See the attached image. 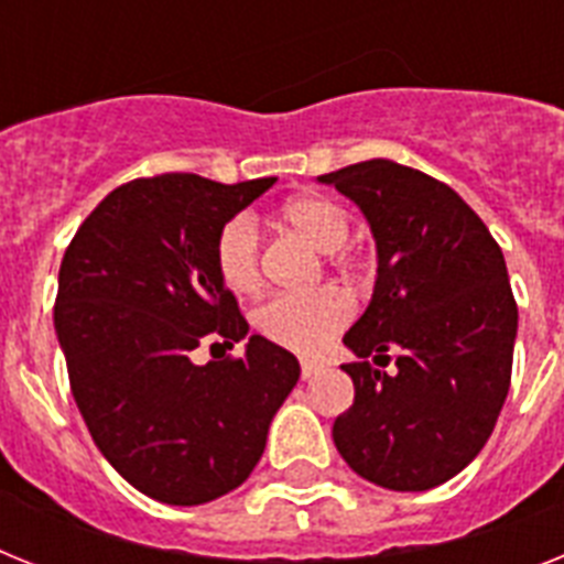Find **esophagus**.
<instances>
[{"label":"esophagus","mask_w":564,"mask_h":564,"mask_svg":"<svg viewBox=\"0 0 564 564\" xmlns=\"http://www.w3.org/2000/svg\"><path fill=\"white\" fill-rule=\"evenodd\" d=\"M319 369H323V366H319L316 360H302V377H305V380H311Z\"/></svg>","instance_id":"esophagus-1"}]
</instances>
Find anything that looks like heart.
<instances>
[{"label":"heart","mask_w":564,"mask_h":564,"mask_svg":"<svg viewBox=\"0 0 564 564\" xmlns=\"http://www.w3.org/2000/svg\"><path fill=\"white\" fill-rule=\"evenodd\" d=\"M282 221L325 253L343 248L351 232L343 204L323 193L296 195L282 204ZM213 262L227 291L253 293L259 288V230L250 213H236L221 225L213 245ZM351 316V293L337 285H325L311 293H276L264 300L253 311V328L273 346L311 357L323 351L328 339L343 332Z\"/></svg>","instance_id":"heart-1"}]
</instances>
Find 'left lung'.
I'll return each instance as SVG.
<instances>
[{
    "label": "left lung",
    "mask_w": 564,
    "mask_h": 564,
    "mask_svg": "<svg viewBox=\"0 0 564 564\" xmlns=\"http://www.w3.org/2000/svg\"><path fill=\"white\" fill-rule=\"evenodd\" d=\"M316 181L360 207L377 245L369 308L343 337L360 360L343 366L355 403L334 444L377 487L432 490L481 453L510 389L519 308L505 256L469 204L421 170L375 158ZM389 350L395 369L375 370L368 357L388 365Z\"/></svg>",
    "instance_id": "left-lung-1"
}]
</instances>
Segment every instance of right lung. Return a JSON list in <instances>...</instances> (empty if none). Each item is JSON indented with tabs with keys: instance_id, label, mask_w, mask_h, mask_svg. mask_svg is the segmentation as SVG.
Segmentation results:
<instances>
[{
	"instance_id": "obj_1",
	"label": "right lung",
	"mask_w": 564,
	"mask_h": 564,
	"mask_svg": "<svg viewBox=\"0 0 564 564\" xmlns=\"http://www.w3.org/2000/svg\"><path fill=\"white\" fill-rule=\"evenodd\" d=\"M273 184L134 178L91 209L63 256L54 328L72 394L97 449L149 499L193 507L236 490L300 380L296 357L259 334L245 357L193 362L202 343L248 337L213 245Z\"/></svg>"
}]
</instances>
